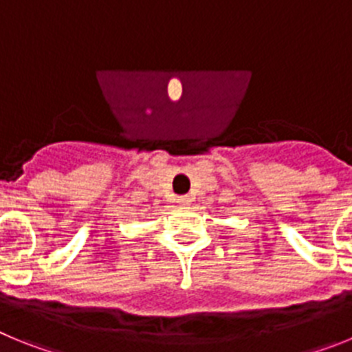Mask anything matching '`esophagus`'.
<instances>
[{"instance_id":"esophagus-1","label":"esophagus","mask_w":352,"mask_h":352,"mask_svg":"<svg viewBox=\"0 0 352 352\" xmlns=\"http://www.w3.org/2000/svg\"><path fill=\"white\" fill-rule=\"evenodd\" d=\"M190 203H192L190 195H179V197H178L179 206H190Z\"/></svg>"}]
</instances>
